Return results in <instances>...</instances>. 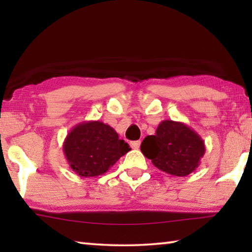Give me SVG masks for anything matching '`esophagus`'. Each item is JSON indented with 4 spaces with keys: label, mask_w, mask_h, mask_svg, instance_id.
Instances as JSON below:
<instances>
[{
    "label": "esophagus",
    "mask_w": 252,
    "mask_h": 252,
    "mask_svg": "<svg viewBox=\"0 0 252 252\" xmlns=\"http://www.w3.org/2000/svg\"><path fill=\"white\" fill-rule=\"evenodd\" d=\"M140 144H141V141H132L130 142V146L132 149H135V150H138L140 148Z\"/></svg>",
    "instance_id": "1"
}]
</instances>
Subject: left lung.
<instances>
[{
	"instance_id": "obj_1",
	"label": "left lung",
	"mask_w": 252,
	"mask_h": 252,
	"mask_svg": "<svg viewBox=\"0 0 252 252\" xmlns=\"http://www.w3.org/2000/svg\"><path fill=\"white\" fill-rule=\"evenodd\" d=\"M141 152L155 167L171 176L186 177L199 167L206 147L197 132L182 122L162 121L155 135L141 143Z\"/></svg>"
}]
</instances>
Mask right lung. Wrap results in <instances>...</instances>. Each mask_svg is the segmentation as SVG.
Returning <instances> with one entry per match:
<instances>
[{
  "label": "right lung",
  "instance_id": "1",
  "mask_svg": "<svg viewBox=\"0 0 252 252\" xmlns=\"http://www.w3.org/2000/svg\"><path fill=\"white\" fill-rule=\"evenodd\" d=\"M129 144L119 139L113 127L101 121L76 125L63 142L67 163L80 177H97L129 152Z\"/></svg>",
  "mask_w": 252,
  "mask_h": 252
}]
</instances>
